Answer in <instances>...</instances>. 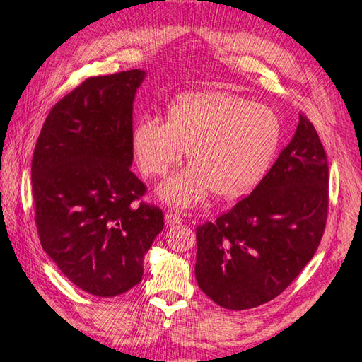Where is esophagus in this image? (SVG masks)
Wrapping results in <instances>:
<instances>
[{
  "mask_svg": "<svg viewBox=\"0 0 362 362\" xmlns=\"http://www.w3.org/2000/svg\"><path fill=\"white\" fill-rule=\"evenodd\" d=\"M164 220H166V225H168V226L182 223V217H180V214H177V211H168V212H166V217H164Z\"/></svg>",
  "mask_w": 362,
  "mask_h": 362,
  "instance_id": "esophagus-1",
  "label": "esophagus"
}]
</instances>
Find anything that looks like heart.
<instances>
[{
  "label": "heart",
  "mask_w": 362,
  "mask_h": 362,
  "mask_svg": "<svg viewBox=\"0 0 362 362\" xmlns=\"http://www.w3.org/2000/svg\"><path fill=\"white\" fill-rule=\"evenodd\" d=\"M283 126L272 108L226 90L187 93L170 102L168 119L142 116L131 144L140 170L161 177L188 150L192 166L170 177L163 199L192 206L211 192L236 199L259 185L279 150Z\"/></svg>",
  "instance_id": "1"
}]
</instances>
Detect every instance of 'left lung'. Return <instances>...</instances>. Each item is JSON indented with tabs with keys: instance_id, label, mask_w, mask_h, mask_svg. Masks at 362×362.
<instances>
[{
	"instance_id": "1",
	"label": "left lung",
	"mask_w": 362,
	"mask_h": 362,
	"mask_svg": "<svg viewBox=\"0 0 362 362\" xmlns=\"http://www.w3.org/2000/svg\"><path fill=\"white\" fill-rule=\"evenodd\" d=\"M327 209L326 151L313 122L300 115L291 144L252 193L196 228L199 289L228 310L278 297L313 259Z\"/></svg>"
}]
</instances>
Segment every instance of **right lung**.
<instances>
[{
	"instance_id": "right-lung-1",
	"label": "right lung",
	"mask_w": 362,
	"mask_h": 362,
	"mask_svg": "<svg viewBox=\"0 0 362 362\" xmlns=\"http://www.w3.org/2000/svg\"><path fill=\"white\" fill-rule=\"evenodd\" d=\"M144 70L93 76L49 112L32 159L35 222L42 249L95 297L140 283L144 255L164 228L131 170L132 102Z\"/></svg>"
}]
</instances>
